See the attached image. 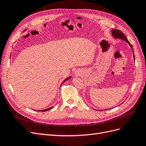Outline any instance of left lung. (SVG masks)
I'll return each instance as SVG.
<instances>
[{
	"mask_svg": "<svg viewBox=\"0 0 146 146\" xmlns=\"http://www.w3.org/2000/svg\"><path fill=\"white\" fill-rule=\"evenodd\" d=\"M111 34L112 36L115 39H120L121 40H124L127 43H128L129 46H130L132 48V52H133V59L135 61V55H134V52H133V46H132V44L130 43L127 38V37L125 36V35L121 31H120V30H117V29H112L111 30ZM103 110H99V111H103Z\"/></svg>",
	"mask_w": 146,
	"mask_h": 146,
	"instance_id": "obj_1",
	"label": "left lung"
}]
</instances>
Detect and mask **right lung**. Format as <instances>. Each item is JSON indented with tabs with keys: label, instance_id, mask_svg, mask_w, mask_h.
I'll use <instances>...</instances> for the list:
<instances>
[{
	"label": "right lung",
	"instance_id": "right-lung-1",
	"mask_svg": "<svg viewBox=\"0 0 146 146\" xmlns=\"http://www.w3.org/2000/svg\"><path fill=\"white\" fill-rule=\"evenodd\" d=\"M72 78V76H69V77H68L67 78H66V79H65L64 80V81L62 82V83L61 84V85L63 84V83H64L65 82H66V80H67L68 79H70V78ZM53 108V106H52V107H50V108H47V109H45V110H40L39 111H42V112H45V111H48V110H52V108Z\"/></svg>",
	"mask_w": 146,
	"mask_h": 146
}]
</instances>
